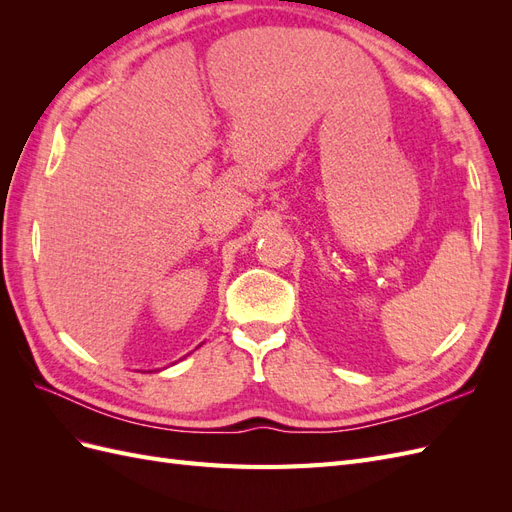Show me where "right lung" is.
Listing matches in <instances>:
<instances>
[{"label":"right lung","instance_id":"obj_1","mask_svg":"<svg viewBox=\"0 0 512 512\" xmlns=\"http://www.w3.org/2000/svg\"><path fill=\"white\" fill-rule=\"evenodd\" d=\"M183 359H185V356H183ZM156 371H160V369H156Z\"/></svg>","mask_w":512,"mask_h":512}]
</instances>
